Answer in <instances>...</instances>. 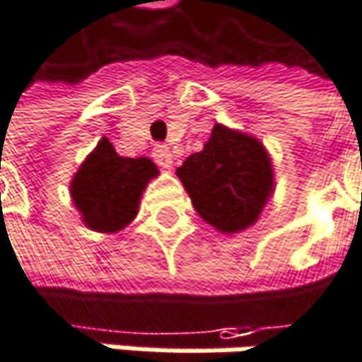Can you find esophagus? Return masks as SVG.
Returning a JSON list of instances; mask_svg holds the SVG:
<instances>
[{
	"instance_id": "1",
	"label": "esophagus",
	"mask_w": 362,
	"mask_h": 362,
	"mask_svg": "<svg viewBox=\"0 0 362 362\" xmlns=\"http://www.w3.org/2000/svg\"><path fill=\"white\" fill-rule=\"evenodd\" d=\"M152 156H154V160L160 165V167H165V169H169L171 165H173V156H171V150H169V146H156L154 150H152Z\"/></svg>"
}]
</instances>
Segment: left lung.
Instances as JSON below:
<instances>
[{"label": "left lung", "mask_w": 362, "mask_h": 362, "mask_svg": "<svg viewBox=\"0 0 362 362\" xmlns=\"http://www.w3.org/2000/svg\"><path fill=\"white\" fill-rule=\"evenodd\" d=\"M197 214L221 233L252 227L274 193L265 146L242 131L214 124L202 152L175 169Z\"/></svg>", "instance_id": "obj_1"}]
</instances>
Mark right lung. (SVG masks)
Wrapping results in <instances>:
<instances>
[{
	"label": "right lung",
	"instance_id": "right-lung-1",
	"mask_svg": "<svg viewBox=\"0 0 362 362\" xmlns=\"http://www.w3.org/2000/svg\"><path fill=\"white\" fill-rule=\"evenodd\" d=\"M156 175L150 158L120 156L103 137L76 171L69 191L88 229L116 233L137 216L139 197Z\"/></svg>",
	"mask_w": 362,
	"mask_h": 362
}]
</instances>
